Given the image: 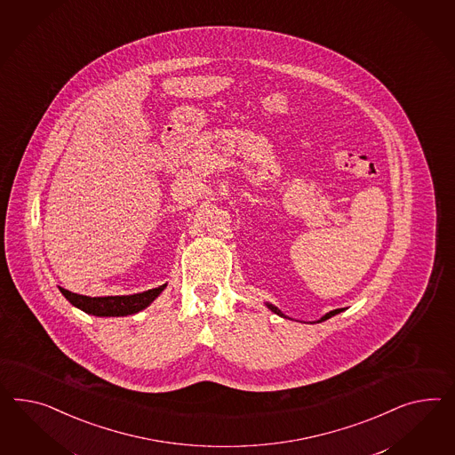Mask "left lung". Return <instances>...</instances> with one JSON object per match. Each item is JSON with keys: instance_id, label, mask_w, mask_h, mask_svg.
<instances>
[{"instance_id": "obj_1", "label": "left lung", "mask_w": 455, "mask_h": 455, "mask_svg": "<svg viewBox=\"0 0 455 455\" xmlns=\"http://www.w3.org/2000/svg\"><path fill=\"white\" fill-rule=\"evenodd\" d=\"M267 307H270L271 311H273V313H276V315H278V316H283V318H286V316H284V315H283L282 311H280V309H278V307H273V305H268V303H267ZM341 311H343V307H339V309H332V311H330V313H326V315H324V316H323V318H320V320L316 321V323H321V321L330 320V318H331V316H334V315H338V313H341Z\"/></svg>"}]
</instances>
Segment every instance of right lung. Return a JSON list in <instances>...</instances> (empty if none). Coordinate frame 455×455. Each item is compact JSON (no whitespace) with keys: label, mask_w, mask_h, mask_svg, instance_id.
Instances as JSON below:
<instances>
[{"label":"right lung","mask_w":455,"mask_h":455,"mask_svg":"<svg viewBox=\"0 0 455 455\" xmlns=\"http://www.w3.org/2000/svg\"><path fill=\"white\" fill-rule=\"evenodd\" d=\"M167 284H162L159 288H152L144 293H135V295L124 296H91L77 295L71 293L64 288L61 290L64 298L73 305V307L83 309L87 315L94 316H127L139 313L157 298L164 291Z\"/></svg>","instance_id":"obj_1"}]
</instances>
